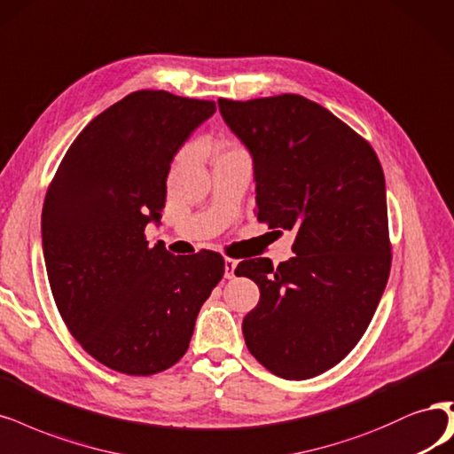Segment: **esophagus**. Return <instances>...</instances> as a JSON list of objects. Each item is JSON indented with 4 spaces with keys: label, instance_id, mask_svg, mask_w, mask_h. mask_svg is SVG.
Listing matches in <instances>:
<instances>
[{
    "label": "esophagus",
    "instance_id": "1",
    "mask_svg": "<svg viewBox=\"0 0 454 454\" xmlns=\"http://www.w3.org/2000/svg\"><path fill=\"white\" fill-rule=\"evenodd\" d=\"M237 264H239V261L225 259V278H227V279L234 278V270H237Z\"/></svg>",
    "mask_w": 454,
    "mask_h": 454
}]
</instances>
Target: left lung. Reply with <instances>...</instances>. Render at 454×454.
I'll return each instance as SVG.
<instances>
[{"instance_id":"8db88e82","label":"left lung","mask_w":454,"mask_h":454,"mask_svg":"<svg viewBox=\"0 0 454 454\" xmlns=\"http://www.w3.org/2000/svg\"><path fill=\"white\" fill-rule=\"evenodd\" d=\"M217 105L252 155L257 220L294 232L289 261L274 269L257 257L234 270L261 291L242 321L246 346L279 378L319 376L363 338L387 286L381 163L361 135L302 96Z\"/></svg>"}]
</instances>
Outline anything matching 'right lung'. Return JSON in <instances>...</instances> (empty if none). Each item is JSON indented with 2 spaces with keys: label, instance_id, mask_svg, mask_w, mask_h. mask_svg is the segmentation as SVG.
<instances>
[{
  "label": "right lung",
  "instance_id": "obj_1",
  "mask_svg": "<svg viewBox=\"0 0 454 454\" xmlns=\"http://www.w3.org/2000/svg\"><path fill=\"white\" fill-rule=\"evenodd\" d=\"M214 113V101L133 91L74 138L46 192L41 237L56 306L74 340L116 372L176 364L223 278L220 254L180 259L145 239L161 220L170 163Z\"/></svg>",
  "mask_w": 454,
  "mask_h": 454
}]
</instances>
